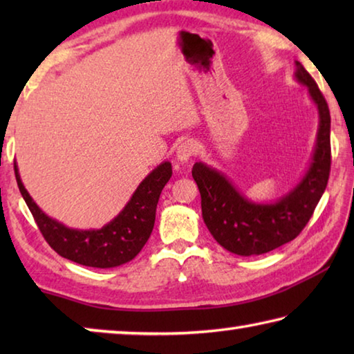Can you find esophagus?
Returning <instances> with one entry per match:
<instances>
[{"instance_id": "34e87169", "label": "esophagus", "mask_w": 354, "mask_h": 354, "mask_svg": "<svg viewBox=\"0 0 354 354\" xmlns=\"http://www.w3.org/2000/svg\"><path fill=\"white\" fill-rule=\"evenodd\" d=\"M198 151V145L194 140H184L181 145L176 149V159L179 164H187L192 159V156H195Z\"/></svg>"}]
</instances>
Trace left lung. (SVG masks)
I'll list each match as a JSON object with an SVG mask.
<instances>
[{
  "mask_svg": "<svg viewBox=\"0 0 354 354\" xmlns=\"http://www.w3.org/2000/svg\"><path fill=\"white\" fill-rule=\"evenodd\" d=\"M293 77L308 88L319 113V128L308 169L287 194L273 201H253L214 167L195 162L192 169L209 232L221 247L237 256H259L293 241L306 226L326 189L331 169L328 104L313 76L298 61Z\"/></svg>",
  "mask_w": 354,
  "mask_h": 354,
  "instance_id": "left-lung-1",
  "label": "left lung"
}]
</instances>
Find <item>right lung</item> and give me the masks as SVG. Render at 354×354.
<instances>
[{
	"instance_id": "right-lung-1",
	"label": "right lung",
	"mask_w": 354,
	"mask_h": 354,
	"mask_svg": "<svg viewBox=\"0 0 354 354\" xmlns=\"http://www.w3.org/2000/svg\"><path fill=\"white\" fill-rule=\"evenodd\" d=\"M17 184L50 247L65 259L95 268L123 266L140 253L151 236L160 192L171 178V164L160 162L143 178L124 207L100 230H76L51 218L37 206L14 164Z\"/></svg>"
}]
</instances>
